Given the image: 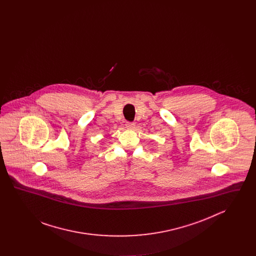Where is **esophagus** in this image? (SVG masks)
<instances>
[{
  "instance_id": "obj_1",
  "label": "esophagus",
  "mask_w": 256,
  "mask_h": 256,
  "mask_svg": "<svg viewBox=\"0 0 256 256\" xmlns=\"http://www.w3.org/2000/svg\"><path fill=\"white\" fill-rule=\"evenodd\" d=\"M126 128H128V130H134V128H135V124H134V122H126Z\"/></svg>"
}]
</instances>
